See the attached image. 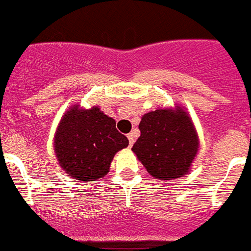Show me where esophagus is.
Instances as JSON below:
<instances>
[{
	"instance_id": "obj_1",
	"label": "esophagus",
	"mask_w": 251,
	"mask_h": 251,
	"mask_svg": "<svg viewBox=\"0 0 251 251\" xmlns=\"http://www.w3.org/2000/svg\"><path fill=\"white\" fill-rule=\"evenodd\" d=\"M127 139H129V145L133 146L134 142H135V138H134V133L127 134Z\"/></svg>"
}]
</instances>
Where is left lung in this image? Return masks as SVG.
Instances as JSON below:
<instances>
[{
    "mask_svg": "<svg viewBox=\"0 0 251 251\" xmlns=\"http://www.w3.org/2000/svg\"><path fill=\"white\" fill-rule=\"evenodd\" d=\"M139 130L141 137L131 151L152 177L175 179L190 172L199 138L183 108H159L143 114Z\"/></svg>",
    "mask_w": 251,
    "mask_h": 251,
    "instance_id": "8db88e82",
    "label": "left lung"
}]
</instances>
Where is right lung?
Listing matches in <instances>:
<instances>
[{
  "instance_id": "1",
  "label": "right lung",
  "mask_w": 251,
  "mask_h": 251,
  "mask_svg": "<svg viewBox=\"0 0 251 251\" xmlns=\"http://www.w3.org/2000/svg\"><path fill=\"white\" fill-rule=\"evenodd\" d=\"M53 145L62 171L72 178L88 182L108 175L114 155L126 149L129 141L99 106L84 109L76 104L61 118Z\"/></svg>"
}]
</instances>
